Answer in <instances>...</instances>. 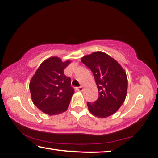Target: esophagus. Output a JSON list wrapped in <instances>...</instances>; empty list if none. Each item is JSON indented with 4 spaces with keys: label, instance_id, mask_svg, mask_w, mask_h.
Returning <instances> with one entry per match:
<instances>
[{
    "label": "esophagus",
    "instance_id": "esophagus-1",
    "mask_svg": "<svg viewBox=\"0 0 158 158\" xmlns=\"http://www.w3.org/2000/svg\"><path fill=\"white\" fill-rule=\"evenodd\" d=\"M76 90L83 91V86H80V87H78V88H76Z\"/></svg>",
    "mask_w": 158,
    "mask_h": 158
}]
</instances>
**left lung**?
<instances>
[{
    "mask_svg": "<svg viewBox=\"0 0 158 158\" xmlns=\"http://www.w3.org/2000/svg\"><path fill=\"white\" fill-rule=\"evenodd\" d=\"M81 61L93 72L99 93L95 102L87 103L89 111L100 118L113 115L126 98V73L115 59L101 51L85 56Z\"/></svg>",
    "mask_w": 158,
    "mask_h": 158,
    "instance_id": "obj_1",
    "label": "left lung"
}]
</instances>
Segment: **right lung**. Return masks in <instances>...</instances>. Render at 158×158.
I'll list each match as a JSON object with an SVG mask.
<instances>
[{
    "label": "right lung",
    "instance_id": "right-lung-1",
    "mask_svg": "<svg viewBox=\"0 0 158 158\" xmlns=\"http://www.w3.org/2000/svg\"><path fill=\"white\" fill-rule=\"evenodd\" d=\"M70 63L63 62L58 57H51L40 64L30 81V91L34 105L49 115H58L67 110L74 93L70 77L64 70Z\"/></svg>",
    "mask_w": 158,
    "mask_h": 158
}]
</instances>
